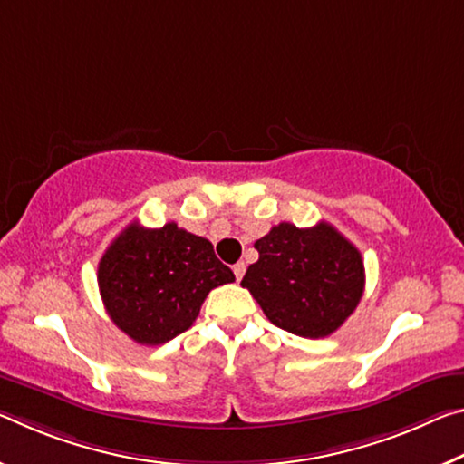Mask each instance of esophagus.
<instances>
[{"mask_svg":"<svg viewBox=\"0 0 464 464\" xmlns=\"http://www.w3.org/2000/svg\"><path fill=\"white\" fill-rule=\"evenodd\" d=\"M233 272H235V278H237V281H241V278H244V275H246V264L244 262H237L233 266Z\"/></svg>","mask_w":464,"mask_h":464,"instance_id":"obj_1","label":"esophagus"}]
</instances>
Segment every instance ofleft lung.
Masks as SVG:
<instances>
[{"label":"left lung","mask_w":464,"mask_h":464,"mask_svg":"<svg viewBox=\"0 0 464 464\" xmlns=\"http://www.w3.org/2000/svg\"><path fill=\"white\" fill-rule=\"evenodd\" d=\"M254 247L260 258L249 264L241 286L252 293L272 324L286 333L330 336L362 301V254L324 220L310 229L281 223Z\"/></svg>","instance_id":"left-lung-1"}]
</instances>
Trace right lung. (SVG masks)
<instances>
[{"mask_svg": "<svg viewBox=\"0 0 464 464\" xmlns=\"http://www.w3.org/2000/svg\"><path fill=\"white\" fill-rule=\"evenodd\" d=\"M99 291L113 324L138 344H163L194 324L215 286L235 281L208 239L167 223L128 225L99 262Z\"/></svg>", "mask_w": 464, "mask_h": 464, "instance_id": "1", "label": "right lung"}]
</instances>
